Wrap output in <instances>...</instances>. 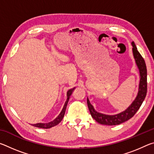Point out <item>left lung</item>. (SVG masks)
<instances>
[{"instance_id": "left-lung-1", "label": "left lung", "mask_w": 154, "mask_h": 154, "mask_svg": "<svg viewBox=\"0 0 154 154\" xmlns=\"http://www.w3.org/2000/svg\"><path fill=\"white\" fill-rule=\"evenodd\" d=\"M132 45V53L135 60V62L139 69L140 82L139 85V91H138L137 97L126 110L116 115H105L96 111L94 106L91 105L89 99L87 98V103L88 109L90 112L91 116L99 124L109 126H115L120 124L123 122H126L134 116L137 111L139 110L141 106L143 100H145L147 94V67L145 62L140 55L134 41L131 43Z\"/></svg>"}]
</instances>
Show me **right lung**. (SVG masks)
<instances>
[{
    "mask_svg": "<svg viewBox=\"0 0 154 154\" xmlns=\"http://www.w3.org/2000/svg\"><path fill=\"white\" fill-rule=\"evenodd\" d=\"M75 89V88L69 90L67 92V94H66L67 98H66V102H65V103H64L63 109H62V110L61 111L60 113L58 115V116L55 119H54L53 121L49 122V123H38V124H32V126L37 127V128H41L48 129V128H51V127L55 126H56V125H58L60 122L62 120V119H63V118H64L65 111H66V106H67L68 102H69V100L70 96H71V95L72 94V92H73Z\"/></svg>",
    "mask_w": 154,
    "mask_h": 154,
    "instance_id": "add662e5",
    "label": "right lung"
}]
</instances>
